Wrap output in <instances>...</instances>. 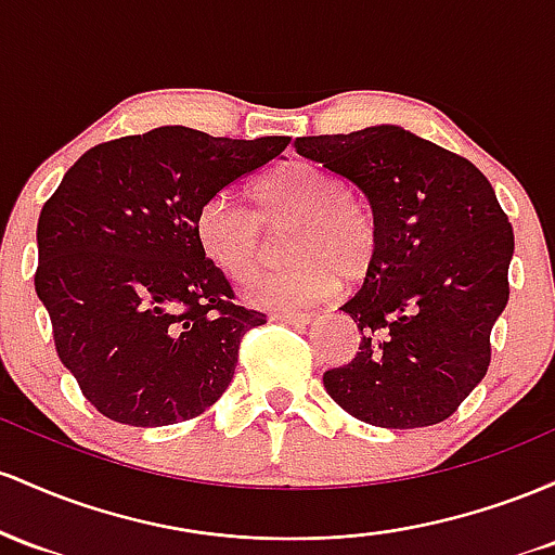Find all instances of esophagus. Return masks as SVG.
Here are the masks:
<instances>
[{"label": "esophagus", "instance_id": "obj_1", "mask_svg": "<svg viewBox=\"0 0 555 555\" xmlns=\"http://www.w3.org/2000/svg\"><path fill=\"white\" fill-rule=\"evenodd\" d=\"M272 320L285 322V325H294V327H304V325H309L311 317L298 314V311H275V314H272Z\"/></svg>", "mask_w": 555, "mask_h": 555}]
</instances>
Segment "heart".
<instances>
[{
    "instance_id": "1",
    "label": "heart",
    "mask_w": 555,
    "mask_h": 555,
    "mask_svg": "<svg viewBox=\"0 0 555 555\" xmlns=\"http://www.w3.org/2000/svg\"><path fill=\"white\" fill-rule=\"evenodd\" d=\"M259 211L235 196L215 194L196 211L198 248L235 283H251L270 257L267 233H283L288 267L251 288V301L298 309L322 301L344 283H361L379 254V222L364 198L346 194L344 180L309 159H291L254 183Z\"/></svg>"
}]
</instances>
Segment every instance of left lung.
Returning <instances> with one entry per match:
<instances>
[{
  "label": "left lung",
  "mask_w": 555,
  "mask_h": 555,
  "mask_svg": "<svg viewBox=\"0 0 555 555\" xmlns=\"http://www.w3.org/2000/svg\"><path fill=\"white\" fill-rule=\"evenodd\" d=\"M301 157L346 178L375 209L379 254L344 309L359 351L322 375L348 414L375 427L438 425L490 366L508 301L514 230L469 159L398 126L296 139Z\"/></svg>",
  "instance_id": "obj_1"
}]
</instances>
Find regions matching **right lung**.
I'll use <instances>...</instances> for the list:
<instances>
[{"label":"right lung","instance_id":"add662e5","mask_svg":"<svg viewBox=\"0 0 555 555\" xmlns=\"http://www.w3.org/2000/svg\"><path fill=\"white\" fill-rule=\"evenodd\" d=\"M288 143L154 128L89 149L47 198L34 285L60 361L99 414L165 427L225 393L241 338L267 317L233 301L198 248L196 211Z\"/></svg>","mask_w":555,"mask_h":555}]
</instances>
